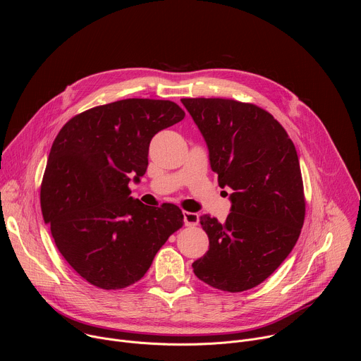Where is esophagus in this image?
Wrapping results in <instances>:
<instances>
[{"label":"esophagus","instance_id":"34e87169","mask_svg":"<svg viewBox=\"0 0 361 361\" xmlns=\"http://www.w3.org/2000/svg\"><path fill=\"white\" fill-rule=\"evenodd\" d=\"M184 224L187 227H195L198 224V214L197 213H190V212H184Z\"/></svg>","mask_w":361,"mask_h":361}]
</instances>
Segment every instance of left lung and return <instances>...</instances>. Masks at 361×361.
Masks as SVG:
<instances>
[{
    "label": "left lung",
    "mask_w": 361,
    "mask_h": 361,
    "mask_svg": "<svg viewBox=\"0 0 361 361\" xmlns=\"http://www.w3.org/2000/svg\"><path fill=\"white\" fill-rule=\"evenodd\" d=\"M210 151L220 187L234 190L224 223L204 214L209 251L194 274L217 290L240 293L270 277L295 245L305 198L295 147L266 110L228 98H181Z\"/></svg>",
    "instance_id": "8db88e82"
}]
</instances>
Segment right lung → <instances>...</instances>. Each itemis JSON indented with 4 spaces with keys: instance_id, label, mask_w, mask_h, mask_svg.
I'll return each instance as SVG.
<instances>
[{
    "instance_id": "right-lung-1",
    "label": "right lung",
    "mask_w": 361,
    "mask_h": 361,
    "mask_svg": "<svg viewBox=\"0 0 361 361\" xmlns=\"http://www.w3.org/2000/svg\"><path fill=\"white\" fill-rule=\"evenodd\" d=\"M184 116L169 99L127 98L77 114L56 137L41 212L66 262L90 284H134L183 227L177 205L147 207L130 197L128 183L145 174L151 138Z\"/></svg>"
}]
</instances>
